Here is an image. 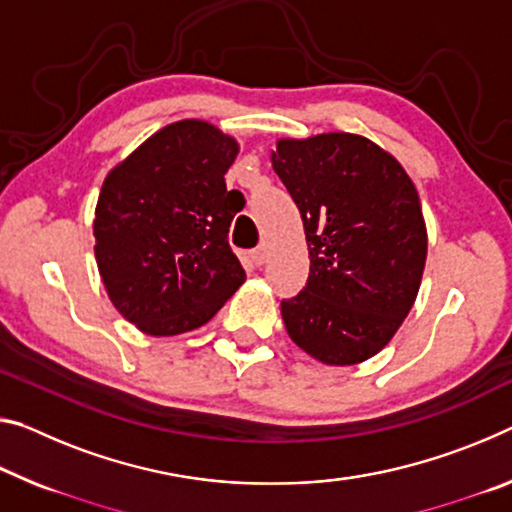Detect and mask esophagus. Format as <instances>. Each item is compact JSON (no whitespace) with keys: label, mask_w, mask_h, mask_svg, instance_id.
Segmentation results:
<instances>
[{"label":"esophagus","mask_w":512,"mask_h":512,"mask_svg":"<svg viewBox=\"0 0 512 512\" xmlns=\"http://www.w3.org/2000/svg\"><path fill=\"white\" fill-rule=\"evenodd\" d=\"M250 262H253L255 266H262L266 262V248L259 246L255 250H250Z\"/></svg>","instance_id":"34e87169"}]
</instances>
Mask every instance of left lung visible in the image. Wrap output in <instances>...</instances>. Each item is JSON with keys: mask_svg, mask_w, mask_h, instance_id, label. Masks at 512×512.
I'll return each instance as SVG.
<instances>
[{"mask_svg": "<svg viewBox=\"0 0 512 512\" xmlns=\"http://www.w3.org/2000/svg\"><path fill=\"white\" fill-rule=\"evenodd\" d=\"M271 161L310 248L307 285L280 305L291 342L323 364L369 360L421 285L428 239L415 184L392 154L346 132L282 139Z\"/></svg>", "mask_w": 512, "mask_h": 512, "instance_id": "left-lung-1", "label": "left lung"}]
</instances>
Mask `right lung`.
<instances>
[{
  "mask_svg": "<svg viewBox=\"0 0 512 512\" xmlns=\"http://www.w3.org/2000/svg\"><path fill=\"white\" fill-rule=\"evenodd\" d=\"M237 152V141L214 125L180 120L152 134L102 184L97 269L116 310L148 335L205 326L246 280L227 241L241 209V193L225 186Z\"/></svg>",
  "mask_w": 512,
  "mask_h": 512,
  "instance_id": "add662e5",
  "label": "right lung"
}]
</instances>
